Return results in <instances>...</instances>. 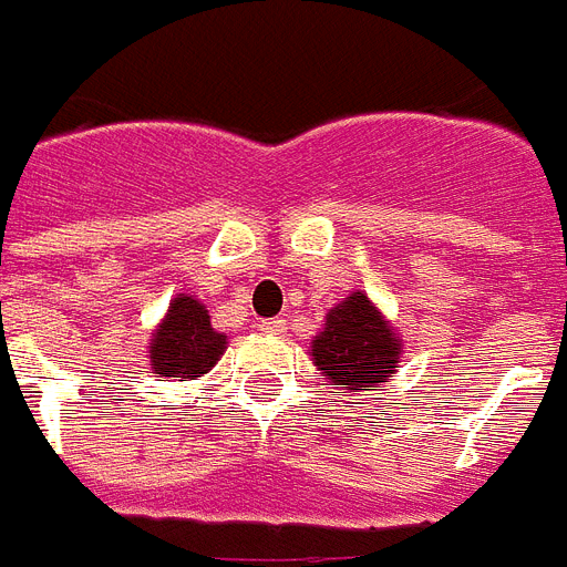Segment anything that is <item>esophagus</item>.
I'll list each match as a JSON object with an SVG mask.
<instances>
[{
    "label": "esophagus",
    "mask_w": 567,
    "mask_h": 567,
    "mask_svg": "<svg viewBox=\"0 0 567 567\" xmlns=\"http://www.w3.org/2000/svg\"><path fill=\"white\" fill-rule=\"evenodd\" d=\"M285 326H288V322H285L282 317H274V320H261L256 328H259L261 334H282Z\"/></svg>",
    "instance_id": "obj_1"
}]
</instances>
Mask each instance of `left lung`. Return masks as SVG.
<instances>
[{"label": "left lung", "instance_id": "1", "mask_svg": "<svg viewBox=\"0 0 567 567\" xmlns=\"http://www.w3.org/2000/svg\"><path fill=\"white\" fill-rule=\"evenodd\" d=\"M401 349V337L386 317L363 291H354L326 313L308 354L328 386L369 392L394 378Z\"/></svg>", "mask_w": 567, "mask_h": 567}]
</instances>
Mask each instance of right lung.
Returning a JSON list of instances; mask_svg holds the SVG:
<instances>
[{"mask_svg": "<svg viewBox=\"0 0 567 567\" xmlns=\"http://www.w3.org/2000/svg\"><path fill=\"white\" fill-rule=\"evenodd\" d=\"M225 349L227 337L210 326L207 308L198 299L178 293L152 334L150 369L155 378L195 380L210 372Z\"/></svg>", "mask_w": 567, "mask_h": 567, "instance_id": "add662e5", "label": "right lung"}]
</instances>
